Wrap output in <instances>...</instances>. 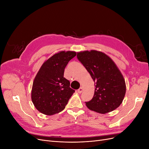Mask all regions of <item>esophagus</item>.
I'll use <instances>...</instances> for the list:
<instances>
[{"mask_svg": "<svg viewBox=\"0 0 149 149\" xmlns=\"http://www.w3.org/2000/svg\"><path fill=\"white\" fill-rule=\"evenodd\" d=\"M83 88L81 87L80 88H79V89H78V93H81L83 92Z\"/></svg>", "mask_w": 149, "mask_h": 149, "instance_id": "esophagus-1", "label": "esophagus"}]
</instances>
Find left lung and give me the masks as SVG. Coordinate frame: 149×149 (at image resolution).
I'll list each match as a JSON object with an SVG mask.
<instances>
[{
    "mask_svg": "<svg viewBox=\"0 0 149 149\" xmlns=\"http://www.w3.org/2000/svg\"><path fill=\"white\" fill-rule=\"evenodd\" d=\"M77 58L91 75L96 88L92 100L85 102L86 105L101 114L115 110L124 100L126 87L114 62L105 53L96 50L78 53Z\"/></svg>",
    "mask_w": 149,
    "mask_h": 149,
    "instance_id": "obj_1",
    "label": "left lung"
}]
</instances>
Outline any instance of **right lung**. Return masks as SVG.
<instances>
[{
	"instance_id": "obj_1",
	"label": "right lung",
	"mask_w": 149,
	"mask_h": 149,
	"mask_svg": "<svg viewBox=\"0 0 149 149\" xmlns=\"http://www.w3.org/2000/svg\"><path fill=\"white\" fill-rule=\"evenodd\" d=\"M76 55L74 52H60L49 58L40 68L31 90V100L40 112L51 116L65 108L75 91L64 78V71Z\"/></svg>"
}]
</instances>
